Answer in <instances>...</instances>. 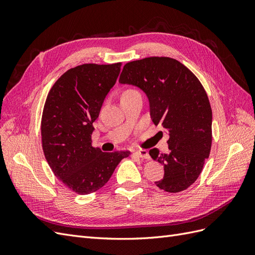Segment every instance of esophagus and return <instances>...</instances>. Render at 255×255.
Instances as JSON below:
<instances>
[{"mask_svg":"<svg viewBox=\"0 0 255 255\" xmlns=\"http://www.w3.org/2000/svg\"><path fill=\"white\" fill-rule=\"evenodd\" d=\"M134 155H136L137 157H140L143 159H149L150 155L146 150H137L134 152Z\"/></svg>","mask_w":255,"mask_h":255,"instance_id":"1","label":"esophagus"}]
</instances>
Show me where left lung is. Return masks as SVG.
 I'll return each mask as SVG.
<instances>
[{
	"label": "left lung",
	"instance_id": "obj_1",
	"mask_svg": "<svg viewBox=\"0 0 255 255\" xmlns=\"http://www.w3.org/2000/svg\"><path fill=\"white\" fill-rule=\"evenodd\" d=\"M119 83L144 92L154 125L169 134V153L161 154L156 148L149 151L164 166L157 187L168 192L187 189L201 173L212 146V109L202 84L170 57L130 61L123 67Z\"/></svg>",
	"mask_w": 255,
	"mask_h": 255
}]
</instances>
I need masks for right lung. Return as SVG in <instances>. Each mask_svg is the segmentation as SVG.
<instances>
[{"label": "right lung", "instance_id": "right-lung-1", "mask_svg": "<svg viewBox=\"0 0 255 255\" xmlns=\"http://www.w3.org/2000/svg\"><path fill=\"white\" fill-rule=\"evenodd\" d=\"M121 63L84 64L69 69L53 85L41 120L42 149L52 171L79 195H88L109 182L128 151L102 152L91 134L104 99L114 87Z\"/></svg>", "mask_w": 255, "mask_h": 255}]
</instances>
